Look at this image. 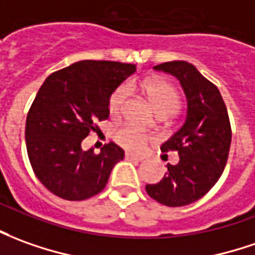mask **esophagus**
Here are the masks:
<instances>
[{"mask_svg": "<svg viewBox=\"0 0 255 255\" xmlns=\"http://www.w3.org/2000/svg\"><path fill=\"white\" fill-rule=\"evenodd\" d=\"M125 158L126 159H134V161H143L145 157L144 155H138V154H133V152H126Z\"/></svg>", "mask_w": 255, "mask_h": 255, "instance_id": "1", "label": "esophagus"}]
</instances>
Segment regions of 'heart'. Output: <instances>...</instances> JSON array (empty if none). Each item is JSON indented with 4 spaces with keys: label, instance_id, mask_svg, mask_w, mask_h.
<instances>
[{
    "label": "heart",
    "instance_id": "heart-1",
    "mask_svg": "<svg viewBox=\"0 0 255 255\" xmlns=\"http://www.w3.org/2000/svg\"><path fill=\"white\" fill-rule=\"evenodd\" d=\"M129 86L121 84L111 94L110 100H108V108H110V114L112 117H118L124 111L125 104L128 101V96H129ZM141 89L144 90L150 103L154 107V110L157 111L158 114L172 115L178 110V91L168 82L159 80V79H148L141 84ZM114 138L118 144L126 150L138 151L141 150L145 143L148 141V134L133 125H124L115 131Z\"/></svg>",
    "mask_w": 255,
    "mask_h": 255
}]
</instances>
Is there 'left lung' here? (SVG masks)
I'll use <instances>...</instances> for the list:
<instances>
[{
	"label": "left lung",
	"instance_id": "obj_1",
	"mask_svg": "<svg viewBox=\"0 0 255 255\" xmlns=\"http://www.w3.org/2000/svg\"><path fill=\"white\" fill-rule=\"evenodd\" d=\"M178 79L187 98L186 121L161 151H176L179 162L168 164L161 182L147 184L151 198L168 207L197 201L218 182L229 155L232 129L228 110L218 87L205 79L194 65L172 61L154 66Z\"/></svg>",
	"mask_w": 255,
	"mask_h": 255
}]
</instances>
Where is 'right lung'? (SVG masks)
Returning a JSON list of instances; mask_svg holds the SVG:
<instances>
[{
  "label": "right lung",
  "instance_id": "right-lung-1",
  "mask_svg": "<svg viewBox=\"0 0 255 255\" xmlns=\"http://www.w3.org/2000/svg\"><path fill=\"white\" fill-rule=\"evenodd\" d=\"M136 72V65L80 61L51 73L26 118V148L37 179L58 197L82 201L105 187L114 165L124 159L115 143L100 154L82 150L97 121L110 117L108 100Z\"/></svg>",
  "mask_w": 255,
  "mask_h": 255
}]
</instances>
